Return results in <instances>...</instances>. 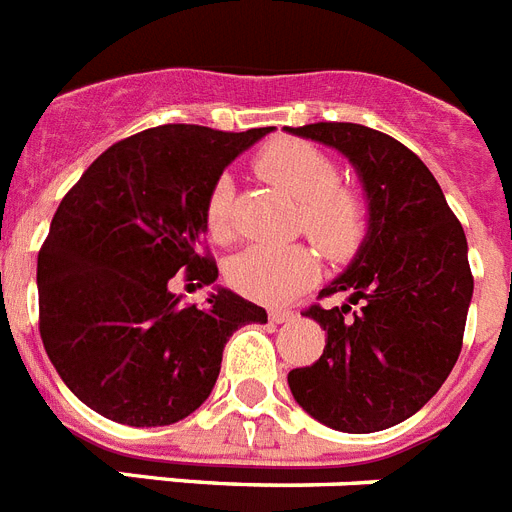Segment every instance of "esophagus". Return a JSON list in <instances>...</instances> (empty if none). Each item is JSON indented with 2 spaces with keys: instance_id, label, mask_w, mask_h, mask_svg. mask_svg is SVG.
Returning <instances> with one entry per match:
<instances>
[{
  "instance_id": "34e87169",
  "label": "esophagus",
  "mask_w": 512,
  "mask_h": 512,
  "mask_svg": "<svg viewBox=\"0 0 512 512\" xmlns=\"http://www.w3.org/2000/svg\"><path fill=\"white\" fill-rule=\"evenodd\" d=\"M268 317H270V322H276V325H281V322L294 320V312H291V309H270Z\"/></svg>"
}]
</instances>
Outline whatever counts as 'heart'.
Here are the masks:
<instances>
[{"label": "heart", "mask_w": 512, "mask_h": 512, "mask_svg": "<svg viewBox=\"0 0 512 512\" xmlns=\"http://www.w3.org/2000/svg\"><path fill=\"white\" fill-rule=\"evenodd\" d=\"M257 174L299 205L309 239L333 260H346L362 244L367 229L364 200L349 187H338V169L320 148L304 140H276L255 158ZM231 182L213 187L205 223L213 239L229 234ZM317 276L315 252L304 244H252L231 257L229 281L236 291L265 304L286 302Z\"/></svg>", "instance_id": "b5f03b06"}]
</instances>
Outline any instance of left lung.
<instances>
[{"label":"left lung","instance_id":"1","mask_svg":"<svg viewBox=\"0 0 512 512\" xmlns=\"http://www.w3.org/2000/svg\"><path fill=\"white\" fill-rule=\"evenodd\" d=\"M286 132L349 158L367 200L354 260L322 289L349 299L304 312L325 330V349L291 369V395L325 427L380 432L422 409L458 362L474 294L466 234L432 171L390 135L351 122Z\"/></svg>","mask_w":512,"mask_h":512}]
</instances>
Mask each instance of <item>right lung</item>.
Wrapping results in <instances>:
<instances>
[{
  "mask_svg": "<svg viewBox=\"0 0 512 512\" xmlns=\"http://www.w3.org/2000/svg\"><path fill=\"white\" fill-rule=\"evenodd\" d=\"M273 132L163 124L90 163L59 203L38 252L41 338L62 382L111 422L166 427L200 409L223 346L268 312L216 286L205 307L169 281L216 283L200 255L205 208L223 169Z\"/></svg>",
  "mask_w": 512,
  "mask_h": 512,
  "instance_id": "1",
  "label": "right lung"
}]
</instances>
